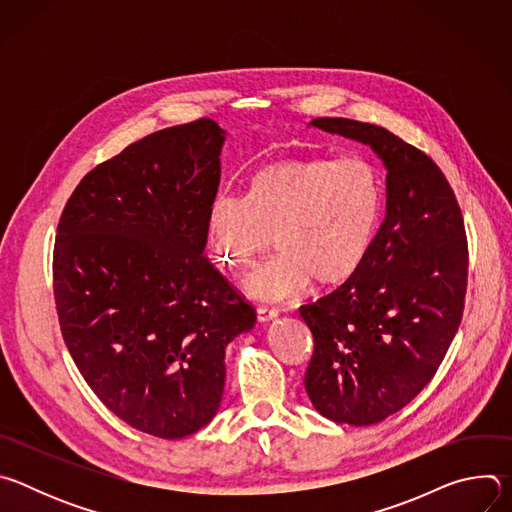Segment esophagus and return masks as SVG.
Masks as SVG:
<instances>
[{"mask_svg":"<svg viewBox=\"0 0 512 512\" xmlns=\"http://www.w3.org/2000/svg\"><path fill=\"white\" fill-rule=\"evenodd\" d=\"M279 316V312L277 310H271V308H257V320L259 322H273L275 318Z\"/></svg>","mask_w":512,"mask_h":512,"instance_id":"esophagus-1","label":"esophagus"}]
</instances>
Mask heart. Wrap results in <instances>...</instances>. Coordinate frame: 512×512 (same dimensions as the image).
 Wrapping results in <instances>:
<instances>
[{"instance_id":"1","label":"heart","mask_w":512,"mask_h":512,"mask_svg":"<svg viewBox=\"0 0 512 512\" xmlns=\"http://www.w3.org/2000/svg\"><path fill=\"white\" fill-rule=\"evenodd\" d=\"M385 212V176L362 154L287 158L257 170L247 196L221 192L206 210L214 261L243 269L277 233L279 255L247 273L245 294L291 302L314 285L342 283L369 259Z\"/></svg>"}]
</instances>
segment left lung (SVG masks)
I'll return each mask as SVG.
<instances>
[{"instance_id":"left-lung-1","label":"left lung","mask_w":512,"mask_h":512,"mask_svg":"<svg viewBox=\"0 0 512 512\" xmlns=\"http://www.w3.org/2000/svg\"><path fill=\"white\" fill-rule=\"evenodd\" d=\"M310 125L369 145L387 170L385 221L364 265L316 304L304 385L330 421L373 425L433 379L458 332L468 281L462 212L423 152L385 127L322 117Z\"/></svg>"}]
</instances>
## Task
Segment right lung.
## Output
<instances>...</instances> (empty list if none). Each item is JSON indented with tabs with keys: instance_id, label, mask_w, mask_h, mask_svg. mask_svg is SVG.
<instances>
[{
	"instance_id": "add662e5",
	"label": "right lung",
	"mask_w": 512,
	"mask_h": 512,
	"mask_svg": "<svg viewBox=\"0 0 512 512\" xmlns=\"http://www.w3.org/2000/svg\"><path fill=\"white\" fill-rule=\"evenodd\" d=\"M227 131L198 119L89 172L58 223L54 300L68 352L127 425L180 440L223 401L225 350L255 312L208 259Z\"/></svg>"
}]
</instances>
